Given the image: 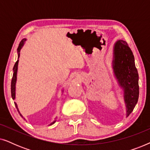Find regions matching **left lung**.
I'll return each mask as SVG.
<instances>
[{"label":"left lung","instance_id":"obj_1","mask_svg":"<svg viewBox=\"0 0 150 150\" xmlns=\"http://www.w3.org/2000/svg\"><path fill=\"white\" fill-rule=\"evenodd\" d=\"M113 68L118 83L124 91L127 116L132 112L139 95V74L134 55L127 42L119 40L114 48Z\"/></svg>","mask_w":150,"mask_h":150}]
</instances>
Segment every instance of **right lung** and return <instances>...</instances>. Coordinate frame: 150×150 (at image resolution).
Masks as SVG:
<instances>
[{
    "instance_id": "right-lung-1",
    "label": "right lung",
    "mask_w": 150,
    "mask_h": 150,
    "mask_svg": "<svg viewBox=\"0 0 150 150\" xmlns=\"http://www.w3.org/2000/svg\"><path fill=\"white\" fill-rule=\"evenodd\" d=\"M26 41V39H24V40H22L21 42H20L19 46H18V59H19V57H20V51L21 50L22 46H23L24 42H25ZM18 60L16 61L15 65H14L13 66V77H12V79H11V97L13 98V100H15V93H16V78H17V70H18ZM15 106L16 108L18 109V111L19 112V110H18V106H17V104L16 103H15ZM20 113V112H19ZM20 115L22 116V115L20 113ZM56 122V120L54 121V122H52L50 124V125H52L54 124V123Z\"/></svg>"
}]
</instances>
